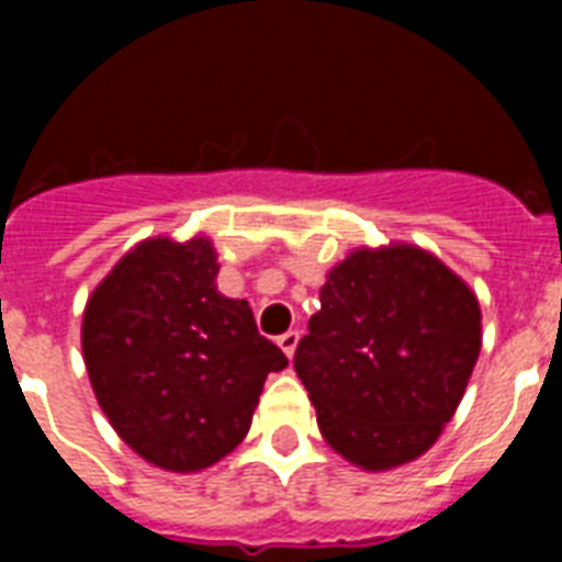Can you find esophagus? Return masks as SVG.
Returning a JSON list of instances; mask_svg holds the SVG:
<instances>
[{
	"instance_id": "esophagus-1",
	"label": "esophagus",
	"mask_w": 562,
	"mask_h": 562,
	"mask_svg": "<svg viewBox=\"0 0 562 562\" xmlns=\"http://www.w3.org/2000/svg\"><path fill=\"white\" fill-rule=\"evenodd\" d=\"M297 341H300V333H297V329H291V333H285V335H280V338H277V344H280V350L285 352L289 359H294V350H297Z\"/></svg>"
}]
</instances>
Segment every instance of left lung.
<instances>
[{
    "instance_id": "1",
    "label": "left lung",
    "mask_w": 562,
    "mask_h": 562,
    "mask_svg": "<svg viewBox=\"0 0 562 562\" xmlns=\"http://www.w3.org/2000/svg\"><path fill=\"white\" fill-rule=\"evenodd\" d=\"M481 350L479 300L411 245L356 250L321 289L294 370L326 443L361 470H391L435 443Z\"/></svg>"
}]
</instances>
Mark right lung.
I'll return each mask as SVG.
<instances>
[{
    "label": "right lung",
    "instance_id": "add662e5",
    "mask_svg": "<svg viewBox=\"0 0 562 562\" xmlns=\"http://www.w3.org/2000/svg\"><path fill=\"white\" fill-rule=\"evenodd\" d=\"M215 273L206 238H148L83 308V361L101 411L136 454L171 472L233 452L268 373L289 364L247 300L218 294Z\"/></svg>",
    "mask_w": 562,
    "mask_h": 562
}]
</instances>
